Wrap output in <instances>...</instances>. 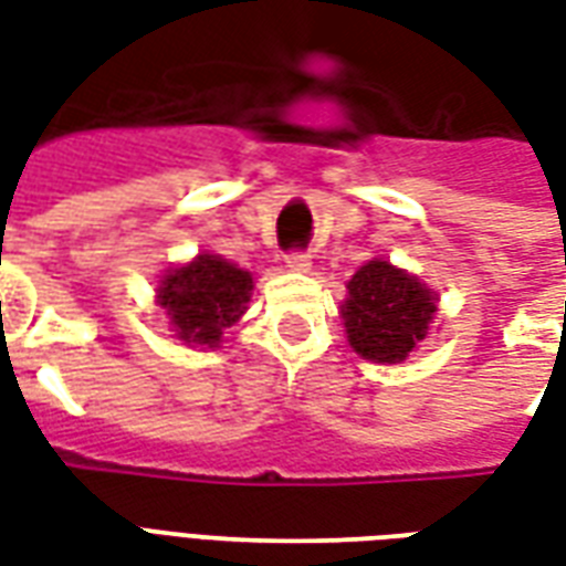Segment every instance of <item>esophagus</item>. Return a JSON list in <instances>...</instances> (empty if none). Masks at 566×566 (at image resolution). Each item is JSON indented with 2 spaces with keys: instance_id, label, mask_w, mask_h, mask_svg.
I'll return each mask as SVG.
<instances>
[{
  "instance_id": "obj_1",
  "label": "esophagus",
  "mask_w": 566,
  "mask_h": 566,
  "mask_svg": "<svg viewBox=\"0 0 566 566\" xmlns=\"http://www.w3.org/2000/svg\"><path fill=\"white\" fill-rule=\"evenodd\" d=\"M284 263H287V270L291 272H308V266H312V258H308L306 251H287Z\"/></svg>"
}]
</instances>
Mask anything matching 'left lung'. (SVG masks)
Listing matches in <instances>:
<instances>
[{"label":"left lung","instance_id":"1","mask_svg":"<svg viewBox=\"0 0 566 566\" xmlns=\"http://www.w3.org/2000/svg\"><path fill=\"white\" fill-rule=\"evenodd\" d=\"M433 294L416 275L388 260H369L352 275L343 303L348 343L357 355L376 364H400L416 352L433 321Z\"/></svg>","mask_w":566,"mask_h":566}]
</instances>
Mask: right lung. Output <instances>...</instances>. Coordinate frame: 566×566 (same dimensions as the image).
Here are the masks:
<instances>
[{
  "label": "right lung",
  "mask_w": 566,
  "mask_h": 566,
  "mask_svg": "<svg viewBox=\"0 0 566 566\" xmlns=\"http://www.w3.org/2000/svg\"><path fill=\"white\" fill-rule=\"evenodd\" d=\"M251 287V275L235 263L218 254H199L163 279L157 300L172 318L178 339L218 348L223 331L245 312Z\"/></svg>",
  "instance_id": "right-lung-1"
}]
</instances>
